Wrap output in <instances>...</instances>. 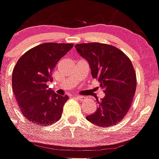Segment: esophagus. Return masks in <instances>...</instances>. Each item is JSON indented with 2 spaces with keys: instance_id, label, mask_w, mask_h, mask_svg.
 I'll return each instance as SVG.
<instances>
[{
  "instance_id": "esophagus-1",
  "label": "esophagus",
  "mask_w": 159,
  "mask_h": 159,
  "mask_svg": "<svg viewBox=\"0 0 159 159\" xmlns=\"http://www.w3.org/2000/svg\"><path fill=\"white\" fill-rule=\"evenodd\" d=\"M75 98H76L77 99H78V100H80V101L83 100V99L84 98V96H81V95H75Z\"/></svg>"
}]
</instances>
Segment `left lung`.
<instances>
[{
	"mask_svg": "<svg viewBox=\"0 0 159 159\" xmlns=\"http://www.w3.org/2000/svg\"><path fill=\"white\" fill-rule=\"evenodd\" d=\"M89 61L93 78L100 82L105 96L96 99L98 108L86 116L93 124L111 127L119 123L129 112L136 90V74L129 57L118 48L103 43L75 45Z\"/></svg>",
	"mask_w": 159,
	"mask_h": 159,
	"instance_id": "obj_1",
	"label": "left lung"
}]
</instances>
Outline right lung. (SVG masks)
<instances>
[{
	"label": "right lung",
	"mask_w": 159,
	"mask_h": 159,
	"mask_svg": "<svg viewBox=\"0 0 159 159\" xmlns=\"http://www.w3.org/2000/svg\"><path fill=\"white\" fill-rule=\"evenodd\" d=\"M73 44L44 43L25 52L17 61L12 74V88L22 115L38 126L50 125L61 117L69 98L48 89L52 71Z\"/></svg>",
	"instance_id": "1"
}]
</instances>
